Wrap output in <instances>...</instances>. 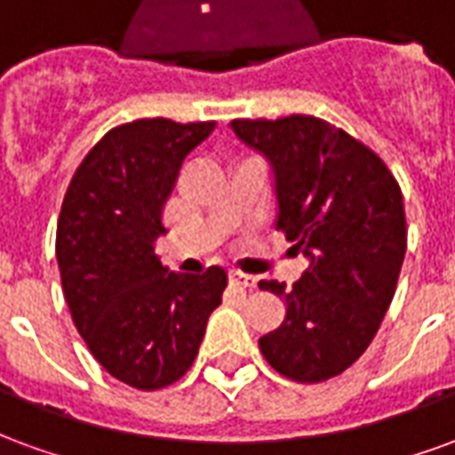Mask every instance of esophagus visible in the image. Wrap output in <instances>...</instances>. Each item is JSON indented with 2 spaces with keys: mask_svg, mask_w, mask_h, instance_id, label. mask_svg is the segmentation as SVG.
<instances>
[{
  "mask_svg": "<svg viewBox=\"0 0 455 455\" xmlns=\"http://www.w3.org/2000/svg\"><path fill=\"white\" fill-rule=\"evenodd\" d=\"M228 283L236 287H256V277L246 275V273H241V270H231V273H228Z\"/></svg>",
  "mask_w": 455,
  "mask_h": 455,
  "instance_id": "esophagus-1",
  "label": "esophagus"
}]
</instances>
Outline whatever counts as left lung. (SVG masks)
Instances as JSON below:
<instances>
[{
  "label": "left lung",
  "mask_w": 455,
  "mask_h": 455,
  "mask_svg": "<svg viewBox=\"0 0 455 455\" xmlns=\"http://www.w3.org/2000/svg\"><path fill=\"white\" fill-rule=\"evenodd\" d=\"M231 129L275 170L277 231L309 258L295 285L260 280L285 297V322L260 336L283 378L324 382L361 358L390 307L407 251L397 180L363 140L316 116L234 119Z\"/></svg>",
  "instance_id": "obj_1"
}]
</instances>
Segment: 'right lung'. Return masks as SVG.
<instances>
[{
  "label": "right lung",
  "instance_id": "obj_1",
  "mask_svg": "<svg viewBox=\"0 0 455 455\" xmlns=\"http://www.w3.org/2000/svg\"><path fill=\"white\" fill-rule=\"evenodd\" d=\"M212 129L163 116L119 124L63 197L55 256L65 302L100 365L136 390H163L192 368L227 287L224 267L172 273L153 248L180 165Z\"/></svg>",
  "mask_w": 455,
  "mask_h": 455
}]
</instances>
